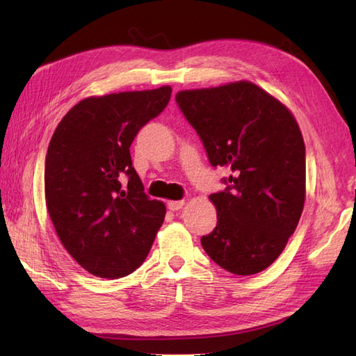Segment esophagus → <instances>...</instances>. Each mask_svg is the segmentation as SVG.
Listing matches in <instances>:
<instances>
[{
    "label": "esophagus",
    "mask_w": 356,
    "mask_h": 356,
    "mask_svg": "<svg viewBox=\"0 0 356 356\" xmlns=\"http://www.w3.org/2000/svg\"><path fill=\"white\" fill-rule=\"evenodd\" d=\"M185 200H170L168 202V209L170 211H177L180 208H184Z\"/></svg>",
    "instance_id": "obj_1"
}]
</instances>
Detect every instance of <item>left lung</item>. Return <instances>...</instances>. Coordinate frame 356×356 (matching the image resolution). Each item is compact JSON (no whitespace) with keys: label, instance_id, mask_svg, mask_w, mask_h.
<instances>
[{"label":"left lung","instance_id":"8db88e82","mask_svg":"<svg viewBox=\"0 0 356 356\" xmlns=\"http://www.w3.org/2000/svg\"><path fill=\"white\" fill-rule=\"evenodd\" d=\"M176 101L213 166L232 171L211 194L217 226L205 252L236 275L269 268L283 252L306 200L305 140L292 111L249 81L182 90Z\"/></svg>","mask_w":356,"mask_h":356}]
</instances>
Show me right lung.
Here are the masks:
<instances>
[{"instance_id": "add662e5", "label": "right lung", "mask_w": 356, "mask_h": 356, "mask_svg": "<svg viewBox=\"0 0 356 356\" xmlns=\"http://www.w3.org/2000/svg\"><path fill=\"white\" fill-rule=\"evenodd\" d=\"M170 97V86L90 96L69 110L51 136L45 205L65 251L92 275L131 274L163 223L165 203L143 193L130 147Z\"/></svg>"}]
</instances>
